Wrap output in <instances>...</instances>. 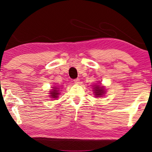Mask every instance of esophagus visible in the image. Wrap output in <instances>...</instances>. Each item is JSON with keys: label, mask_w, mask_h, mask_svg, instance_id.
<instances>
[{"label": "esophagus", "mask_w": 152, "mask_h": 152, "mask_svg": "<svg viewBox=\"0 0 152 152\" xmlns=\"http://www.w3.org/2000/svg\"><path fill=\"white\" fill-rule=\"evenodd\" d=\"M80 79L79 78H77V79H75V80H73V82L75 83V84H79L80 83Z\"/></svg>", "instance_id": "34e87169"}]
</instances>
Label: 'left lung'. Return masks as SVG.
<instances>
[{"mask_svg": "<svg viewBox=\"0 0 152 152\" xmlns=\"http://www.w3.org/2000/svg\"><path fill=\"white\" fill-rule=\"evenodd\" d=\"M105 93L104 88V86H98V85H95L94 87V93L95 95H96V97H101L104 95V93Z\"/></svg>", "mask_w": 152, "mask_h": 152, "instance_id": "obj_1", "label": "left lung"}]
</instances>
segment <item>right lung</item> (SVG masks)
I'll use <instances>...</instances> for the list:
<instances>
[{
	"label": "right lung",
	"instance_id": "right-lung-1",
	"mask_svg": "<svg viewBox=\"0 0 152 152\" xmlns=\"http://www.w3.org/2000/svg\"><path fill=\"white\" fill-rule=\"evenodd\" d=\"M50 95L52 97V98H57L58 95H59V88L57 87H54L53 90H52L51 91H50Z\"/></svg>",
	"mask_w": 152,
	"mask_h": 152
}]
</instances>
